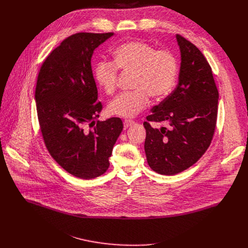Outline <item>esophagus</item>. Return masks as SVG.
I'll return each mask as SVG.
<instances>
[{
  "label": "esophagus",
  "instance_id": "34e87169",
  "mask_svg": "<svg viewBox=\"0 0 248 248\" xmlns=\"http://www.w3.org/2000/svg\"><path fill=\"white\" fill-rule=\"evenodd\" d=\"M133 124H134V122H133V121H130V120H125V121L124 122V128H127L128 126L132 125Z\"/></svg>",
  "mask_w": 248,
  "mask_h": 248
}]
</instances>
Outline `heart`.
<instances>
[{"mask_svg":"<svg viewBox=\"0 0 248 248\" xmlns=\"http://www.w3.org/2000/svg\"><path fill=\"white\" fill-rule=\"evenodd\" d=\"M114 61H101L95 64L94 78L101 89L109 95L117 88L118 69L133 73L131 88L112 100L107 111L121 118H133L147 108L150 97L162 99L172 89L179 73V63L172 53L157 50L140 40L118 46L113 52Z\"/></svg>","mask_w":248,"mask_h":248,"instance_id":"obj_1","label":"heart"}]
</instances>
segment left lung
Here are the masks:
<instances>
[{
    "label": "left lung",
    "mask_w": 248,
    "mask_h": 248,
    "mask_svg": "<svg viewBox=\"0 0 248 248\" xmlns=\"http://www.w3.org/2000/svg\"><path fill=\"white\" fill-rule=\"evenodd\" d=\"M175 38L182 61L179 83L143 124L148 165L165 175L179 173L202 157L213 138L218 114L219 92L210 64L195 45L179 34ZM150 121L168 126L155 129Z\"/></svg>",
    "instance_id": "obj_1"
}]
</instances>
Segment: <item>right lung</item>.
<instances>
[{
	"instance_id": "obj_1",
	"label": "right lung",
	"mask_w": 248,
	"mask_h": 248,
	"mask_svg": "<svg viewBox=\"0 0 248 248\" xmlns=\"http://www.w3.org/2000/svg\"><path fill=\"white\" fill-rule=\"evenodd\" d=\"M114 33L80 32L64 39L43 62L35 101L44 142L54 160L82 180L103 174L124 124L100 122L102 111L92 74L94 50Z\"/></svg>"
}]
</instances>
